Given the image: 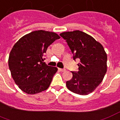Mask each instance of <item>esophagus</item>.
Returning <instances> with one entry per match:
<instances>
[{
  "label": "esophagus",
  "instance_id": "1",
  "mask_svg": "<svg viewBox=\"0 0 120 120\" xmlns=\"http://www.w3.org/2000/svg\"><path fill=\"white\" fill-rule=\"evenodd\" d=\"M58 70L61 71V72H65V68H58Z\"/></svg>",
  "mask_w": 120,
  "mask_h": 120
}]
</instances>
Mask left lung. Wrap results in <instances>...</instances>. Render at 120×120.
<instances>
[{"instance_id":"left-lung-1","label":"left lung","mask_w":120,"mask_h":120,"mask_svg":"<svg viewBox=\"0 0 120 120\" xmlns=\"http://www.w3.org/2000/svg\"><path fill=\"white\" fill-rule=\"evenodd\" d=\"M60 35L65 40L73 53L79 58V70L72 72L73 77L66 82L67 88L75 94L87 95L102 82L107 71V55L101 43L91 36L79 30L64 32Z\"/></svg>"}]
</instances>
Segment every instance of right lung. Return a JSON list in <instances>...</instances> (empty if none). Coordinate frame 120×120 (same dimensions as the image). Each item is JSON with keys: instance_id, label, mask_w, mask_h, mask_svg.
Masks as SVG:
<instances>
[{"instance_id": "add662e5", "label": "right lung", "mask_w": 120, "mask_h": 120, "mask_svg": "<svg viewBox=\"0 0 120 120\" xmlns=\"http://www.w3.org/2000/svg\"><path fill=\"white\" fill-rule=\"evenodd\" d=\"M60 36L38 30L20 38L12 48L9 67L15 83L23 92L34 94L46 90L58 68L43 62L49 46Z\"/></svg>"}]
</instances>
